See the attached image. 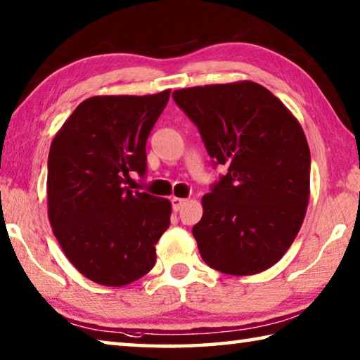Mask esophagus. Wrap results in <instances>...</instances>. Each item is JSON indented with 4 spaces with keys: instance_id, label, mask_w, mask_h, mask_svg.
I'll return each mask as SVG.
<instances>
[{
    "instance_id": "esophagus-1",
    "label": "esophagus",
    "mask_w": 360,
    "mask_h": 360,
    "mask_svg": "<svg viewBox=\"0 0 360 360\" xmlns=\"http://www.w3.org/2000/svg\"><path fill=\"white\" fill-rule=\"evenodd\" d=\"M186 203H187L186 198H179V197H173V198H172V206H173V210H174L176 212L181 211L182 206H184Z\"/></svg>"
}]
</instances>
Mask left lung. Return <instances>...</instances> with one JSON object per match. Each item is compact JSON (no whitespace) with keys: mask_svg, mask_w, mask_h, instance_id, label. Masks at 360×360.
Returning <instances> with one entry per match:
<instances>
[{"mask_svg":"<svg viewBox=\"0 0 360 360\" xmlns=\"http://www.w3.org/2000/svg\"><path fill=\"white\" fill-rule=\"evenodd\" d=\"M173 98L214 165L229 168L202 198L203 217L192 229L200 255L227 275L268 270L307 214L311 158L302 125L252 81L179 89Z\"/></svg>","mask_w":360,"mask_h":360,"instance_id":"obj_1","label":"left lung"}]
</instances>
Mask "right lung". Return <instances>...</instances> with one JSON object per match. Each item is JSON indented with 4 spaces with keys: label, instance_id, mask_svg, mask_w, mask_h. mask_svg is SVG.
Wrapping results in <instances>:
<instances>
[{
    "label": "right lung",
    "instance_id": "obj_1",
    "mask_svg": "<svg viewBox=\"0 0 360 360\" xmlns=\"http://www.w3.org/2000/svg\"><path fill=\"white\" fill-rule=\"evenodd\" d=\"M169 90L84 100L51 144L47 214L58 245L90 281L120 288L155 264L172 203L124 187L146 173V141Z\"/></svg>",
    "mask_w": 360,
    "mask_h": 360
}]
</instances>
